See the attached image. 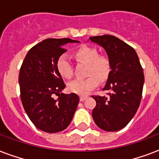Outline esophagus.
<instances>
[{
    "instance_id": "obj_1",
    "label": "esophagus",
    "mask_w": 159,
    "mask_h": 159,
    "mask_svg": "<svg viewBox=\"0 0 159 159\" xmlns=\"http://www.w3.org/2000/svg\"><path fill=\"white\" fill-rule=\"evenodd\" d=\"M87 96H80V101H81V102H83V101H84V100H86L87 98Z\"/></svg>"
}]
</instances>
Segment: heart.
Segmentation results:
<instances>
[{"label":"heart","mask_w":159,"mask_h":159,"mask_svg":"<svg viewBox=\"0 0 159 159\" xmlns=\"http://www.w3.org/2000/svg\"><path fill=\"white\" fill-rule=\"evenodd\" d=\"M73 56L80 62L87 64V77L85 79H76L67 85L71 92L78 95H86L97 87L100 82H104L111 73V65L110 60L104 56H99V52L89 46H82L74 51ZM57 70L60 76L69 79L72 76V67L71 62L65 55L58 57L56 63Z\"/></svg>","instance_id":"b5f03b06"}]
</instances>
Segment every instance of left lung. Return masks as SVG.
Masks as SVG:
<instances>
[{
	"label": "left lung",
	"instance_id": "obj_1",
	"mask_svg": "<svg viewBox=\"0 0 159 159\" xmlns=\"http://www.w3.org/2000/svg\"><path fill=\"white\" fill-rule=\"evenodd\" d=\"M106 50L111 70L103 91L108 97L92 96L97 106L92 117L100 129L117 131L132 120L140 104L144 77L138 55L131 46L115 36L90 37Z\"/></svg>",
	"mask_w": 159,
	"mask_h": 159
}]
</instances>
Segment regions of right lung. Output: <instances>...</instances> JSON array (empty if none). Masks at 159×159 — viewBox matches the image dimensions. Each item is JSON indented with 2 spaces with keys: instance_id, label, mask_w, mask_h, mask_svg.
Masks as SVG:
<instances>
[{
  "instance_id": "1",
  "label": "right lung",
  "mask_w": 159,
  "mask_h": 159,
  "mask_svg": "<svg viewBox=\"0 0 159 159\" xmlns=\"http://www.w3.org/2000/svg\"><path fill=\"white\" fill-rule=\"evenodd\" d=\"M79 41L47 39L30 49L19 74L20 98L27 116L34 125L47 133L63 130L71 123L79 97L75 93L63 94L64 82L57 70L58 57L66 49L63 45ZM53 94H58L57 100Z\"/></svg>"
}]
</instances>
